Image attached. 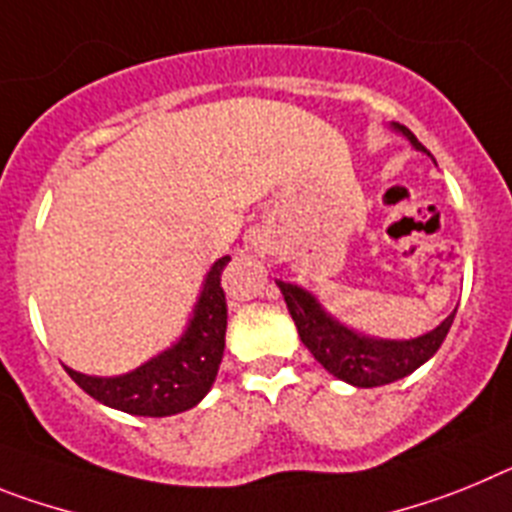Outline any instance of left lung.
<instances>
[{
    "mask_svg": "<svg viewBox=\"0 0 512 512\" xmlns=\"http://www.w3.org/2000/svg\"><path fill=\"white\" fill-rule=\"evenodd\" d=\"M394 128L417 151L430 154L417 141V136L410 128L399 126V123H394ZM275 283L281 288L288 311H291L293 322H296V330H299L301 342L309 348V353L332 376H337L340 381H348L353 386H361V389L391 384V381H399L404 376H410L412 371H417L422 363L430 361L438 353L448 330H451L453 317H456V311H453L435 330H430L428 335L415 337V340H379V337H366L361 332L348 330L332 314H327L322 304L304 288L283 281Z\"/></svg>",
    "mask_w": 512,
    "mask_h": 512,
    "instance_id": "8db88e82",
    "label": "left lung"
}]
</instances>
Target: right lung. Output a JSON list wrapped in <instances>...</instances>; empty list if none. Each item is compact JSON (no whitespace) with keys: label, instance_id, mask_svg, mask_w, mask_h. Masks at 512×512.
Returning <instances> with one entry per match:
<instances>
[{"label":"right lung","instance_id":"1","mask_svg":"<svg viewBox=\"0 0 512 512\" xmlns=\"http://www.w3.org/2000/svg\"><path fill=\"white\" fill-rule=\"evenodd\" d=\"M231 257H221L208 270L198 304L180 340L123 376H87L66 368L92 399L113 410L141 417H167L201 402L216 381L226 337V296L221 273Z\"/></svg>","mask_w":512,"mask_h":512}]
</instances>
